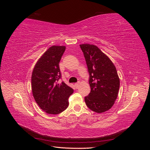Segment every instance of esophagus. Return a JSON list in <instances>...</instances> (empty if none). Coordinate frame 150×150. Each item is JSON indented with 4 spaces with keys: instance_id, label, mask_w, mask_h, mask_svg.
Returning <instances> with one entry per match:
<instances>
[{
    "instance_id": "34e87169",
    "label": "esophagus",
    "mask_w": 150,
    "mask_h": 150,
    "mask_svg": "<svg viewBox=\"0 0 150 150\" xmlns=\"http://www.w3.org/2000/svg\"><path fill=\"white\" fill-rule=\"evenodd\" d=\"M79 82H78V83H75V86H76V88H78L79 87Z\"/></svg>"
}]
</instances>
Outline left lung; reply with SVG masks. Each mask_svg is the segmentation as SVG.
Listing matches in <instances>:
<instances>
[{
  "label": "left lung",
  "instance_id": "left-lung-1",
  "mask_svg": "<svg viewBox=\"0 0 150 150\" xmlns=\"http://www.w3.org/2000/svg\"><path fill=\"white\" fill-rule=\"evenodd\" d=\"M89 75L91 92L85 96L87 106L92 111L104 112L113 106L120 88V79L115 65L106 54L94 45H80Z\"/></svg>",
  "mask_w": 150,
  "mask_h": 150
}]
</instances>
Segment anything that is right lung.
<instances>
[{"instance_id": "obj_1", "label": "right lung", "mask_w": 150, "mask_h": 150, "mask_svg": "<svg viewBox=\"0 0 150 150\" xmlns=\"http://www.w3.org/2000/svg\"><path fill=\"white\" fill-rule=\"evenodd\" d=\"M65 46L49 47L36 63L31 78L32 91L35 102L47 114L57 115L69 105L68 99L73 89L62 81L59 63Z\"/></svg>"}]
</instances>
